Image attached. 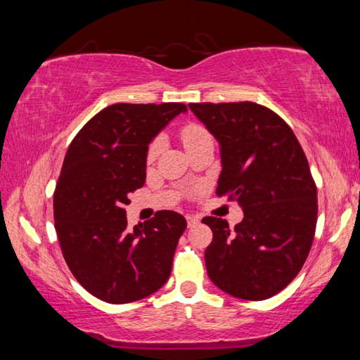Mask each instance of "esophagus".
<instances>
[{
	"label": "esophagus",
	"mask_w": 360,
	"mask_h": 360,
	"mask_svg": "<svg viewBox=\"0 0 360 360\" xmlns=\"http://www.w3.org/2000/svg\"><path fill=\"white\" fill-rule=\"evenodd\" d=\"M200 222V219L197 216H187V225L188 227H193V225H197Z\"/></svg>",
	"instance_id": "obj_1"
}]
</instances>
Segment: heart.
Returning <instances> with one entry per match:
<instances>
[{"instance_id": "b5f03b06", "label": "heart", "mask_w": 360, "mask_h": 360, "mask_svg": "<svg viewBox=\"0 0 360 360\" xmlns=\"http://www.w3.org/2000/svg\"><path fill=\"white\" fill-rule=\"evenodd\" d=\"M206 138H210V133L198 124H187L181 129V139L182 143H184L186 149H191L192 146L202 143ZM160 149H162V141L160 139H155V141L149 146L148 160H154V158L158 155V152H160Z\"/></svg>"}]
</instances>
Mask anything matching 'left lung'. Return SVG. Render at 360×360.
I'll return each instance as SVG.
<instances>
[{
    "label": "left lung",
    "mask_w": 360,
    "mask_h": 360,
    "mask_svg": "<svg viewBox=\"0 0 360 360\" xmlns=\"http://www.w3.org/2000/svg\"><path fill=\"white\" fill-rule=\"evenodd\" d=\"M221 146L217 195L245 212L235 229L205 217L212 230L206 271L219 289L265 300L294 279L307 260L318 221V191L300 143L285 122L252 101L191 103Z\"/></svg>",
    "instance_id": "1"
}]
</instances>
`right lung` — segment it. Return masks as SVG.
Returning <instances> with one entry per match:
<instances>
[{
    "label": "right lung",
    "mask_w": 360,
    "mask_h": 360,
    "mask_svg": "<svg viewBox=\"0 0 360 360\" xmlns=\"http://www.w3.org/2000/svg\"><path fill=\"white\" fill-rule=\"evenodd\" d=\"M182 112V103L111 105L66 152L53 193L57 236L77 283L103 302L141 300L168 281L184 216L158 211L130 230L125 205L144 184L150 141Z\"/></svg>",
    "instance_id": "obj_1"
}]
</instances>
